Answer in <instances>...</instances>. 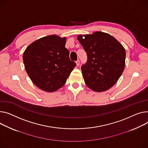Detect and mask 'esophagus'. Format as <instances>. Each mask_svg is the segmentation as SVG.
<instances>
[{
	"label": "esophagus",
	"instance_id": "esophagus-1",
	"mask_svg": "<svg viewBox=\"0 0 148 148\" xmlns=\"http://www.w3.org/2000/svg\"><path fill=\"white\" fill-rule=\"evenodd\" d=\"M75 63H76L77 66H78L80 65V61H79V60H77V61H76Z\"/></svg>",
	"mask_w": 148,
	"mask_h": 148
}]
</instances>
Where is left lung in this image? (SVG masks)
<instances>
[{"label":"left lung","mask_w":148,"mask_h":148,"mask_svg":"<svg viewBox=\"0 0 148 148\" xmlns=\"http://www.w3.org/2000/svg\"><path fill=\"white\" fill-rule=\"evenodd\" d=\"M77 39L87 56V62L81 67L86 84L95 92L108 90L124 70V47L113 36L101 32L79 35Z\"/></svg>","instance_id":"1"}]
</instances>
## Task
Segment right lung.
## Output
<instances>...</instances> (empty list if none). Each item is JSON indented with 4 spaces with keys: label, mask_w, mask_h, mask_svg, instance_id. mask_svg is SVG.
<instances>
[{
    "label": "right lung",
    "mask_w": 148,
    "mask_h": 148,
    "mask_svg": "<svg viewBox=\"0 0 148 148\" xmlns=\"http://www.w3.org/2000/svg\"><path fill=\"white\" fill-rule=\"evenodd\" d=\"M66 38L51 35L29 45L23 53L27 73L41 90L53 92L61 88L76 65L65 47Z\"/></svg>",
    "instance_id": "add662e5"
}]
</instances>
